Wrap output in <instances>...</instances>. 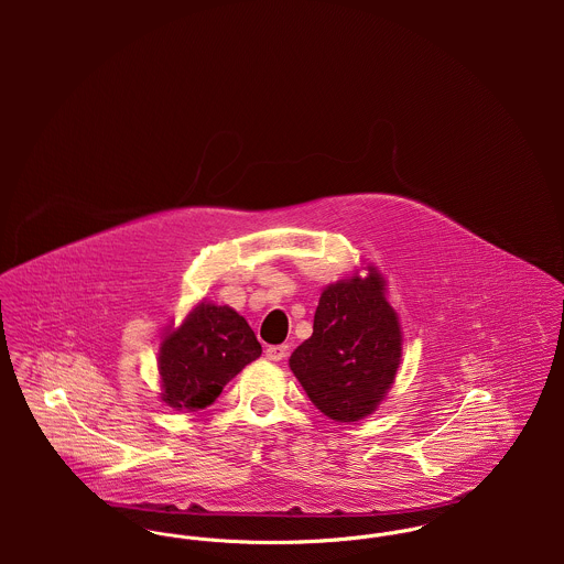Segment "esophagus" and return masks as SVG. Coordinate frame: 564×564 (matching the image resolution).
Wrapping results in <instances>:
<instances>
[{"mask_svg":"<svg viewBox=\"0 0 564 564\" xmlns=\"http://www.w3.org/2000/svg\"><path fill=\"white\" fill-rule=\"evenodd\" d=\"M264 356H267L269 360H273V362H280L282 358L289 356V345H269V347L264 349Z\"/></svg>","mask_w":564,"mask_h":564,"instance_id":"esophagus-1","label":"esophagus"}]
</instances>
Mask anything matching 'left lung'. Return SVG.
I'll return each mask as SVG.
<instances>
[{"label":"left lung","mask_w":564,"mask_h":564,"mask_svg":"<svg viewBox=\"0 0 564 564\" xmlns=\"http://www.w3.org/2000/svg\"><path fill=\"white\" fill-rule=\"evenodd\" d=\"M402 358V332L376 269L329 284L313 336L291 354V371L311 402L334 421L371 414L391 389Z\"/></svg>","instance_id":"obj_1"}]
</instances>
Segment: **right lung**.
<instances>
[{
    "mask_svg": "<svg viewBox=\"0 0 564 564\" xmlns=\"http://www.w3.org/2000/svg\"><path fill=\"white\" fill-rule=\"evenodd\" d=\"M260 354L253 329L239 313L199 304L161 343L162 402L188 412L202 410Z\"/></svg>",
    "mask_w": 564,
    "mask_h": 564,
    "instance_id": "obj_1",
    "label": "right lung"
}]
</instances>
